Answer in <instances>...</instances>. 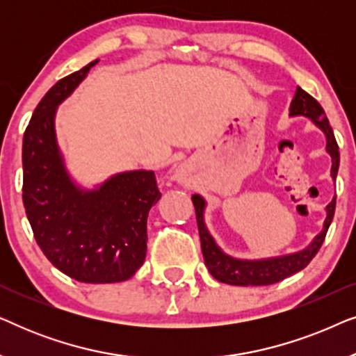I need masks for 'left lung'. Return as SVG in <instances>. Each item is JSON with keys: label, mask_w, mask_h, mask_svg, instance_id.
<instances>
[{"label": "left lung", "mask_w": 356, "mask_h": 356, "mask_svg": "<svg viewBox=\"0 0 356 356\" xmlns=\"http://www.w3.org/2000/svg\"><path fill=\"white\" fill-rule=\"evenodd\" d=\"M290 116H306L325 136V150L332 159V168H330V177L335 181L339 172L340 154L337 140L334 138V131L330 128L327 116H325L323 106L319 102L313 99L308 92L301 87H296L293 99L290 104ZM193 204L196 209L199 236H201V250L209 272L213 279L228 285L238 286H259V285H272L277 282L286 279V277L303 270L309 264L311 259L323 246L325 233L329 230L330 222L335 212V196L325 207V220L323 223V230L313 238V241L303 250L290 252V254L264 257V259H238V257L228 256L217 245L213 236L209 233L206 222H204V211H206V199L199 194L193 196Z\"/></svg>", "instance_id": "8db88e82"}]
</instances>
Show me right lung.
Wrapping results in <instances>:
<instances>
[{"mask_svg": "<svg viewBox=\"0 0 356 356\" xmlns=\"http://www.w3.org/2000/svg\"><path fill=\"white\" fill-rule=\"evenodd\" d=\"M97 63L58 81L33 111L22 140V201L37 245L56 269L84 284H115L144 264L147 216L162 194L152 170L116 173L94 189L67 172L56 110Z\"/></svg>", "mask_w": 356, "mask_h": 356, "instance_id": "right-lung-1", "label": "right lung"}]
</instances>
